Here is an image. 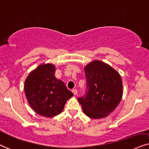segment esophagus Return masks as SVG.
Here are the masks:
<instances>
[{
	"mask_svg": "<svg viewBox=\"0 0 149 149\" xmlns=\"http://www.w3.org/2000/svg\"><path fill=\"white\" fill-rule=\"evenodd\" d=\"M72 93H73V94H74V95H77V93H78L77 90H76V89L72 90Z\"/></svg>",
	"mask_w": 149,
	"mask_h": 149,
	"instance_id": "esophagus-1",
	"label": "esophagus"
}]
</instances>
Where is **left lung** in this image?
Wrapping results in <instances>:
<instances>
[{"mask_svg": "<svg viewBox=\"0 0 149 149\" xmlns=\"http://www.w3.org/2000/svg\"><path fill=\"white\" fill-rule=\"evenodd\" d=\"M86 78V95L78 98L84 113L93 119H101L111 114L122 100V81L111 66L94 61L84 68Z\"/></svg>", "mask_w": 149, "mask_h": 149, "instance_id": "8db88e82", "label": "left lung"}]
</instances>
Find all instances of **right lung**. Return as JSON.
Wrapping results in <instances>:
<instances>
[{"label": "right lung", "mask_w": 149, "mask_h": 149, "mask_svg": "<svg viewBox=\"0 0 149 149\" xmlns=\"http://www.w3.org/2000/svg\"><path fill=\"white\" fill-rule=\"evenodd\" d=\"M52 64H42L31 72L24 90L30 106L38 115L46 117L58 115L66 102L73 96L62 81L55 77Z\"/></svg>", "instance_id": "right-lung-1"}]
</instances>
